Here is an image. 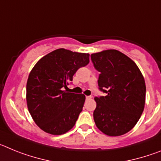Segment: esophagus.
Here are the masks:
<instances>
[{
  "mask_svg": "<svg viewBox=\"0 0 161 161\" xmlns=\"http://www.w3.org/2000/svg\"><path fill=\"white\" fill-rule=\"evenodd\" d=\"M91 98H92L91 96H86V99H91Z\"/></svg>",
  "mask_w": 161,
  "mask_h": 161,
  "instance_id": "34e87169",
  "label": "esophagus"
}]
</instances>
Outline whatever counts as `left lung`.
<instances>
[{
	"mask_svg": "<svg viewBox=\"0 0 161 161\" xmlns=\"http://www.w3.org/2000/svg\"><path fill=\"white\" fill-rule=\"evenodd\" d=\"M91 59L101 72L99 89L106 94L94 98L95 124L109 136L124 135L136 126L144 109V78L136 64L117 50L93 53Z\"/></svg>",
	"mask_w": 161,
	"mask_h": 161,
	"instance_id": "obj_1",
	"label": "left lung"
}]
</instances>
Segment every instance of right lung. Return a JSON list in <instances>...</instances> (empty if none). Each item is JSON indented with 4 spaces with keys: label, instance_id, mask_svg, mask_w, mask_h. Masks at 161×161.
<instances>
[{
    "label": "right lung",
    "instance_id": "right-lung-1",
    "mask_svg": "<svg viewBox=\"0 0 161 161\" xmlns=\"http://www.w3.org/2000/svg\"><path fill=\"white\" fill-rule=\"evenodd\" d=\"M89 63V54L59 48L41 58L32 68L26 83V102L33 120L43 131L59 136L76 124L85 96L64 89L76 71Z\"/></svg>",
    "mask_w": 161,
    "mask_h": 161
}]
</instances>
